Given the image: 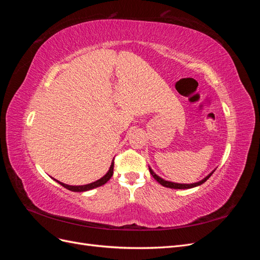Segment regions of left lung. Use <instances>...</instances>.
I'll return each instance as SVG.
<instances>
[{
  "instance_id": "1",
  "label": "left lung",
  "mask_w": 260,
  "mask_h": 260,
  "mask_svg": "<svg viewBox=\"0 0 260 260\" xmlns=\"http://www.w3.org/2000/svg\"><path fill=\"white\" fill-rule=\"evenodd\" d=\"M149 169V172H151V175L153 176V178L157 181V182L160 183L162 186H166V187H169V188H179V190H184V188H192V187H195V186H199L201 184H203L205 181H207L209 179V177L214 174V171L216 170H212L210 174L208 176H206L205 178H204L203 180L199 181V182L196 183H191V184H184V183H175V182H171V181H167V180H164L162 178H160L159 176H157L155 172L152 170L151 167H148Z\"/></svg>"
}]
</instances>
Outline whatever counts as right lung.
I'll list each match as a JSON object with an SVG mask.
<instances>
[{"label":"right lung","mask_w":260,"mask_h":260,"mask_svg":"<svg viewBox=\"0 0 260 260\" xmlns=\"http://www.w3.org/2000/svg\"><path fill=\"white\" fill-rule=\"evenodd\" d=\"M113 174H114V159H113V162L111 165V167H109V169L107 171V174L104 177H102L101 179L94 181V182H92V183L85 184V185H68V184L62 183V182H59V181L56 180V179H54V180L56 181V182H58L60 185L66 187L67 190H69V191H73V192H85V191H90V190H92V188H95V187H99L101 185L105 184L107 181L112 178Z\"/></svg>","instance_id":"1"}]
</instances>
